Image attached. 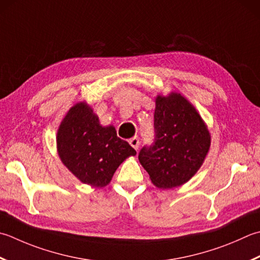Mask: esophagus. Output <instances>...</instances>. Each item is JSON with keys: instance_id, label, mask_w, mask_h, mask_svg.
I'll use <instances>...</instances> for the list:
<instances>
[{"instance_id": "34e87169", "label": "esophagus", "mask_w": 260, "mask_h": 260, "mask_svg": "<svg viewBox=\"0 0 260 260\" xmlns=\"http://www.w3.org/2000/svg\"><path fill=\"white\" fill-rule=\"evenodd\" d=\"M129 142V144L134 147V149L137 151L139 150V145H140V140L137 139V137L135 136V137H132V139L128 141Z\"/></svg>"}]
</instances>
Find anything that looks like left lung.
Wrapping results in <instances>:
<instances>
[{"mask_svg":"<svg viewBox=\"0 0 260 260\" xmlns=\"http://www.w3.org/2000/svg\"><path fill=\"white\" fill-rule=\"evenodd\" d=\"M154 129V143L140 151V164L157 188L186 184L210 151L211 134L205 121L184 95L170 92L156 95Z\"/></svg>","mask_w":260,"mask_h":260,"instance_id":"obj_1","label":"left lung"}]
</instances>
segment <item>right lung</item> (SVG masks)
Wrapping results in <instances>:
<instances>
[{"label":"right lung","mask_w":260,"mask_h":260,"mask_svg":"<svg viewBox=\"0 0 260 260\" xmlns=\"http://www.w3.org/2000/svg\"><path fill=\"white\" fill-rule=\"evenodd\" d=\"M56 144L62 164L81 182L96 188L108 185L120 164L136 154L113 125L100 124L85 101L71 107L60 121Z\"/></svg>","instance_id":"add662e5"}]
</instances>
